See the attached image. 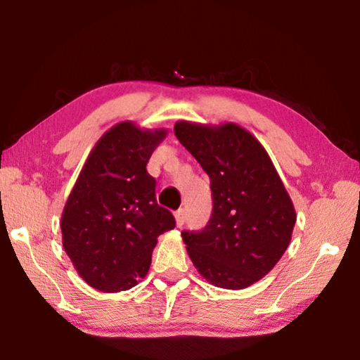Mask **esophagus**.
Returning <instances> with one entry per match:
<instances>
[{
  "label": "esophagus",
  "mask_w": 360,
  "mask_h": 360,
  "mask_svg": "<svg viewBox=\"0 0 360 360\" xmlns=\"http://www.w3.org/2000/svg\"><path fill=\"white\" fill-rule=\"evenodd\" d=\"M174 219H176V225H178V227H182V225H184V222H186V212H184V210H178L174 212Z\"/></svg>",
  "instance_id": "esophagus-1"
}]
</instances>
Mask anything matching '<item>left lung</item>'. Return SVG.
I'll return each instance as SVG.
<instances>
[{"label":"left lung","mask_w":360,"mask_h":360,"mask_svg":"<svg viewBox=\"0 0 360 360\" xmlns=\"http://www.w3.org/2000/svg\"><path fill=\"white\" fill-rule=\"evenodd\" d=\"M174 135L210 176L212 192L208 225L182 233L188 257L216 288L246 289L288 249L294 203L264 146L241 125L178 120Z\"/></svg>","instance_id":"8db88e82"}]
</instances>
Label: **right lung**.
<instances>
[{
	"mask_svg": "<svg viewBox=\"0 0 360 360\" xmlns=\"http://www.w3.org/2000/svg\"><path fill=\"white\" fill-rule=\"evenodd\" d=\"M167 129L131 120L111 127L85 160L62 212V241L77 275L101 292L129 290L148 275L152 251L174 217L157 205L148 173Z\"/></svg>",
	"mask_w": 360,
	"mask_h": 360,
	"instance_id": "obj_1",
	"label": "right lung"
}]
</instances>
